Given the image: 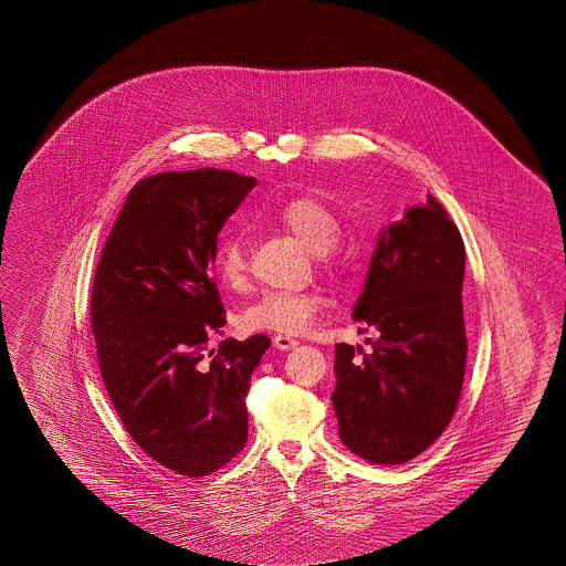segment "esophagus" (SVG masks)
<instances>
[{
  "mask_svg": "<svg viewBox=\"0 0 566 566\" xmlns=\"http://www.w3.org/2000/svg\"><path fill=\"white\" fill-rule=\"evenodd\" d=\"M296 342L295 337H291V335H275L273 337V346L277 348V350H293L295 348Z\"/></svg>",
  "mask_w": 566,
  "mask_h": 566,
  "instance_id": "obj_1",
  "label": "esophagus"
}]
</instances>
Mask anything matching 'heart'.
Listing matches in <instances>:
<instances>
[{
  "label": "heart",
  "mask_w": 566,
  "mask_h": 566,
  "mask_svg": "<svg viewBox=\"0 0 566 566\" xmlns=\"http://www.w3.org/2000/svg\"><path fill=\"white\" fill-rule=\"evenodd\" d=\"M275 220L305 243L323 268L339 265L337 240L342 238V220L316 197H293L273 210ZM216 270L222 282L240 289L248 277V245L242 235H229L218 243ZM323 310V296L312 291H270L256 298L242 314L245 331H268L296 335L307 331Z\"/></svg>",
  "instance_id": "heart-1"
}]
</instances>
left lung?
Returning a JSON list of instances; mask_svg holds the SVG:
<instances>
[{
	"label": "left lung",
	"mask_w": 566,
	"mask_h": 566,
	"mask_svg": "<svg viewBox=\"0 0 566 566\" xmlns=\"http://www.w3.org/2000/svg\"><path fill=\"white\" fill-rule=\"evenodd\" d=\"M462 277L460 231L431 195L381 233L354 307L363 331L379 333L367 342L369 354L335 346L331 401L339 437L356 457L401 464L454 418L467 360Z\"/></svg>",
	"instance_id": "obj_1"
}]
</instances>
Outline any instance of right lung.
<instances>
[{"label":"right lung","mask_w":566,"mask_h":566,"mask_svg":"<svg viewBox=\"0 0 566 566\" xmlns=\"http://www.w3.org/2000/svg\"><path fill=\"white\" fill-rule=\"evenodd\" d=\"M256 180L231 169L163 171L135 185L99 256L91 328L123 427L165 469L203 478L248 439L250 376L268 335L222 333L212 265L218 231Z\"/></svg>","instance_id":"obj_1"}]
</instances>
